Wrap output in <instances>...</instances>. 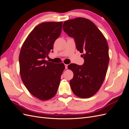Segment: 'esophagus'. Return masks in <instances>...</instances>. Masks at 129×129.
Here are the masks:
<instances>
[{"label": "esophagus", "instance_id": "esophagus-1", "mask_svg": "<svg viewBox=\"0 0 129 129\" xmlns=\"http://www.w3.org/2000/svg\"><path fill=\"white\" fill-rule=\"evenodd\" d=\"M64 66H65V68L66 69H67L68 68V64H64Z\"/></svg>", "mask_w": 129, "mask_h": 129}]
</instances>
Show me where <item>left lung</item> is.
Wrapping results in <instances>:
<instances>
[{"label": "left lung", "mask_w": 129, "mask_h": 129, "mask_svg": "<svg viewBox=\"0 0 129 129\" xmlns=\"http://www.w3.org/2000/svg\"><path fill=\"white\" fill-rule=\"evenodd\" d=\"M62 28L74 38L84 60L83 65L71 63L68 66L74 73L70 81L71 89L77 96L89 98L100 89L106 76L109 62L107 40L91 21L84 18L66 21Z\"/></svg>", "instance_id": "obj_1"}]
</instances>
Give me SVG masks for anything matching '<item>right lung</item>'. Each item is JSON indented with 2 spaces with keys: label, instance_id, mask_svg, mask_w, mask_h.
I'll use <instances>...</instances> for the list:
<instances>
[{
  "label": "right lung",
  "instance_id": "add662e5",
  "mask_svg": "<svg viewBox=\"0 0 129 129\" xmlns=\"http://www.w3.org/2000/svg\"><path fill=\"white\" fill-rule=\"evenodd\" d=\"M62 25L61 21L42 22L37 26L26 38L19 54L22 82L31 94L41 100L55 95L65 68L63 63L45 60L60 36Z\"/></svg>",
  "mask_w": 129,
  "mask_h": 129
}]
</instances>
